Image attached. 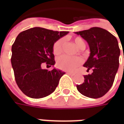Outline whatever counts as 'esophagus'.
<instances>
[{
	"mask_svg": "<svg viewBox=\"0 0 124 124\" xmlns=\"http://www.w3.org/2000/svg\"><path fill=\"white\" fill-rule=\"evenodd\" d=\"M68 74H69V75H71V76H74V73H72V72H66Z\"/></svg>",
	"mask_w": 124,
	"mask_h": 124,
	"instance_id": "1",
	"label": "esophagus"
}]
</instances>
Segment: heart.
Wrapping results in <instances>:
<instances>
[{"label": "heart", "mask_w": 124, "mask_h": 124, "mask_svg": "<svg viewBox=\"0 0 124 124\" xmlns=\"http://www.w3.org/2000/svg\"><path fill=\"white\" fill-rule=\"evenodd\" d=\"M76 46L81 50L85 48V42L80 37H76L74 39ZM65 40L61 38L55 42L53 46V52L56 55H59L63 51ZM82 60L79 57H70L68 56H62L57 60V66L58 68L65 71H73L80 64Z\"/></svg>", "instance_id": "1"}]
</instances>
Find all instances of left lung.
I'll return each instance as SVG.
<instances>
[{"instance_id": "left-lung-1", "label": "left lung", "mask_w": 124, "mask_h": 124, "mask_svg": "<svg viewBox=\"0 0 124 124\" xmlns=\"http://www.w3.org/2000/svg\"><path fill=\"white\" fill-rule=\"evenodd\" d=\"M75 33L88 44L90 53L84 66L93 70L91 74L84 76V82L77 85V90L90 98H101L111 88L119 68L120 50L117 38L99 27Z\"/></svg>"}]
</instances>
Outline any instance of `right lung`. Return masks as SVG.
Segmentation results:
<instances>
[{
	"mask_svg": "<svg viewBox=\"0 0 124 124\" xmlns=\"http://www.w3.org/2000/svg\"><path fill=\"white\" fill-rule=\"evenodd\" d=\"M68 32L34 27L18 35L12 46L11 64L16 82L26 96L42 98L56 90L65 72L56 68L48 71L41 66L46 62L54 66V43Z\"/></svg>",
	"mask_w": 124,
	"mask_h": 124,
	"instance_id": "1",
	"label": "right lung"
}]
</instances>
